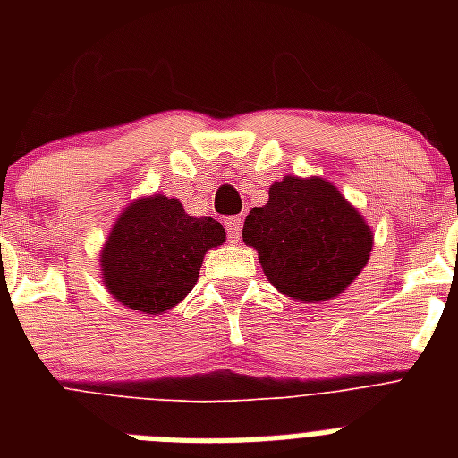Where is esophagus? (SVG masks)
Listing matches in <instances>:
<instances>
[{
	"mask_svg": "<svg viewBox=\"0 0 458 458\" xmlns=\"http://www.w3.org/2000/svg\"><path fill=\"white\" fill-rule=\"evenodd\" d=\"M241 225H242V220L238 216L226 217V220H225L226 236L232 238V241H241Z\"/></svg>",
	"mask_w": 458,
	"mask_h": 458,
	"instance_id": "1",
	"label": "esophagus"
}]
</instances>
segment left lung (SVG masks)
<instances>
[{"mask_svg":"<svg viewBox=\"0 0 458 458\" xmlns=\"http://www.w3.org/2000/svg\"><path fill=\"white\" fill-rule=\"evenodd\" d=\"M242 241L259 252L270 284L301 302L337 298L369 261L374 236L333 183L284 176L254 206Z\"/></svg>","mask_w":458,"mask_h":458,"instance_id":"left-lung-1","label":"left lung"}]
</instances>
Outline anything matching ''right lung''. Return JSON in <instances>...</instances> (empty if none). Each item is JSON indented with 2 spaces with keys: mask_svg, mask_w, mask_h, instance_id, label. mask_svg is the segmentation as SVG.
I'll use <instances>...</instances> for the list:
<instances>
[{
  "mask_svg": "<svg viewBox=\"0 0 458 458\" xmlns=\"http://www.w3.org/2000/svg\"><path fill=\"white\" fill-rule=\"evenodd\" d=\"M225 241L213 217L188 216L165 194L141 197L109 232L100 252L103 282L125 307L157 317L192 291L204 254Z\"/></svg>",
  "mask_w": 458,
  "mask_h": 458,
  "instance_id": "add662e5",
  "label": "right lung"
}]
</instances>
